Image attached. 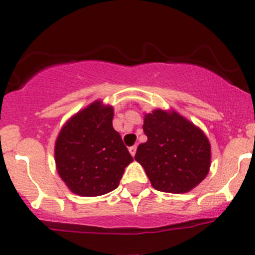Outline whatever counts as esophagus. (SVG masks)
Listing matches in <instances>:
<instances>
[{"instance_id": "34e87169", "label": "esophagus", "mask_w": 255, "mask_h": 255, "mask_svg": "<svg viewBox=\"0 0 255 255\" xmlns=\"http://www.w3.org/2000/svg\"><path fill=\"white\" fill-rule=\"evenodd\" d=\"M135 151H137V146H135V145L129 146V153L132 154V156L135 155Z\"/></svg>"}]
</instances>
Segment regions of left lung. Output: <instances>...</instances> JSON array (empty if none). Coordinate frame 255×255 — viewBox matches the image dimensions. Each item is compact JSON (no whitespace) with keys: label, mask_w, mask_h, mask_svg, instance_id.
Instances as JSON below:
<instances>
[{"label":"left lung","mask_w":255,"mask_h":255,"mask_svg":"<svg viewBox=\"0 0 255 255\" xmlns=\"http://www.w3.org/2000/svg\"><path fill=\"white\" fill-rule=\"evenodd\" d=\"M148 137L138 145L134 159L158 191L182 194L205 179L211 146L201 129L176 112L155 110L144 117Z\"/></svg>","instance_id":"8db88e82"}]
</instances>
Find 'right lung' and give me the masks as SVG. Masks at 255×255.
I'll list each match as a JSON object with an SVG mask.
<instances>
[{
	"instance_id": "add662e5",
	"label": "right lung",
	"mask_w": 255,
	"mask_h": 255,
	"mask_svg": "<svg viewBox=\"0 0 255 255\" xmlns=\"http://www.w3.org/2000/svg\"><path fill=\"white\" fill-rule=\"evenodd\" d=\"M113 109L96 101L76 113L55 143L58 173L80 196H100L117 189L133 158L112 127Z\"/></svg>"
}]
</instances>
